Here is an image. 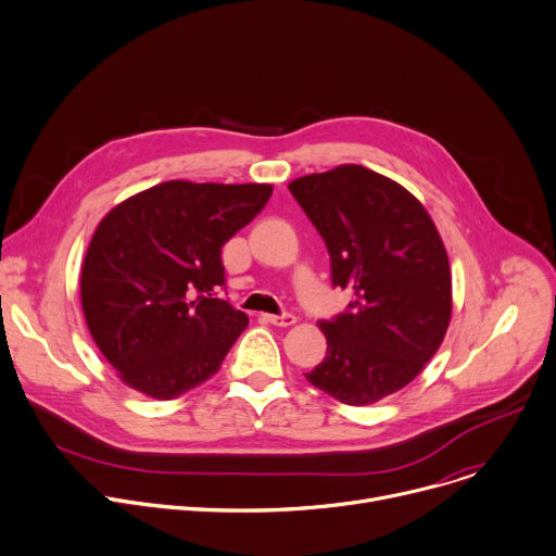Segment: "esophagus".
Wrapping results in <instances>:
<instances>
[{"mask_svg":"<svg viewBox=\"0 0 556 556\" xmlns=\"http://www.w3.org/2000/svg\"><path fill=\"white\" fill-rule=\"evenodd\" d=\"M265 318H267V323H271V325H276V327H291V325L295 323V316H293V314H280V316L269 314V316H265Z\"/></svg>","mask_w":556,"mask_h":556,"instance_id":"esophagus-1","label":"esophagus"}]
</instances>
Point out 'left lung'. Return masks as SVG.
<instances>
[{"mask_svg": "<svg viewBox=\"0 0 556 556\" xmlns=\"http://www.w3.org/2000/svg\"><path fill=\"white\" fill-rule=\"evenodd\" d=\"M289 192L325 238L333 287L353 291L320 323L327 357L304 378L342 404H374L413 382L446 336V247L408 190L362 165L300 176Z\"/></svg>", "mask_w": 556, "mask_h": 556, "instance_id": "1", "label": "left lung"}]
</instances>
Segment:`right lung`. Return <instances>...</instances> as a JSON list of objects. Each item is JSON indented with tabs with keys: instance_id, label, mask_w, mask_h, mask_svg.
Wrapping results in <instances>:
<instances>
[{
	"instance_id": "obj_1",
	"label": "right lung",
	"mask_w": 556,
	"mask_h": 556,
	"mask_svg": "<svg viewBox=\"0 0 556 556\" xmlns=\"http://www.w3.org/2000/svg\"><path fill=\"white\" fill-rule=\"evenodd\" d=\"M271 192L267 182L167 180L103 216L81 267V306L121 382L172 400L218 374L250 323L216 298L220 247Z\"/></svg>"
}]
</instances>
